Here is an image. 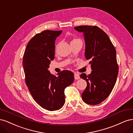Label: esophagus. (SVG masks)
Listing matches in <instances>:
<instances>
[{
  "label": "esophagus",
  "instance_id": "obj_1",
  "mask_svg": "<svg viewBox=\"0 0 133 133\" xmlns=\"http://www.w3.org/2000/svg\"><path fill=\"white\" fill-rule=\"evenodd\" d=\"M74 79L75 80H78L80 79V76L78 73H74Z\"/></svg>",
  "mask_w": 133,
  "mask_h": 133
}]
</instances>
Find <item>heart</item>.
Segmentation results:
<instances>
[{
  "label": "heart",
  "mask_w": 133,
  "mask_h": 133,
  "mask_svg": "<svg viewBox=\"0 0 133 133\" xmlns=\"http://www.w3.org/2000/svg\"><path fill=\"white\" fill-rule=\"evenodd\" d=\"M80 41V40L77 39H73V41H72L71 42V43H72V42H76V41Z\"/></svg>",
  "instance_id": "obj_1"
}]
</instances>
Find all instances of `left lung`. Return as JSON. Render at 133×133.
I'll list each match as a JSON object with an SVG mask.
<instances>
[{"instance_id": "8db88e82", "label": "left lung", "mask_w": 133, "mask_h": 133, "mask_svg": "<svg viewBox=\"0 0 133 133\" xmlns=\"http://www.w3.org/2000/svg\"><path fill=\"white\" fill-rule=\"evenodd\" d=\"M74 29L83 33L85 57L90 60L92 70L88 75H80L87 83L82 99L88 104L97 105L110 95L115 84L119 69L116 50L108 35L99 27L83 25Z\"/></svg>"}]
</instances>
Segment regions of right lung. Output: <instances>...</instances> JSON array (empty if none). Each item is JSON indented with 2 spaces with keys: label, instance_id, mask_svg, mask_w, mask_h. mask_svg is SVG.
I'll return each mask as SVG.
<instances>
[{
  "label": "right lung",
  "instance_id": "obj_1",
  "mask_svg": "<svg viewBox=\"0 0 133 133\" xmlns=\"http://www.w3.org/2000/svg\"><path fill=\"white\" fill-rule=\"evenodd\" d=\"M62 30H44L28 43L23 57L26 84L35 101L49 111L61 109L65 103L64 89L73 83L74 73L64 70L51 74L48 70L54 59L55 42Z\"/></svg>",
  "mask_w": 133,
  "mask_h": 133
}]
</instances>
